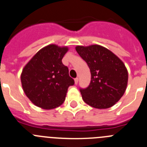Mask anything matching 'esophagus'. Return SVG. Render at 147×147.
I'll list each match as a JSON object with an SVG mask.
<instances>
[{"label": "esophagus", "instance_id": "1", "mask_svg": "<svg viewBox=\"0 0 147 147\" xmlns=\"http://www.w3.org/2000/svg\"><path fill=\"white\" fill-rule=\"evenodd\" d=\"M78 78H75V85H77V84H78Z\"/></svg>", "mask_w": 147, "mask_h": 147}]
</instances>
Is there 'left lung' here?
Segmentation results:
<instances>
[{
  "label": "left lung",
  "mask_w": 147,
  "mask_h": 147,
  "mask_svg": "<svg viewBox=\"0 0 147 147\" xmlns=\"http://www.w3.org/2000/svg\"><path fill=\"white\" fill-rule=\"evenodd\" d=\"M75 49L87 62L91 73L89 86L80 89L84 102L98 109L114 105L127 87L129 75L124 63L100 45L77 46Z\"/></svg>",
  "instance_id": "1"
}]
</instances>
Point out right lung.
Instances as JSON below:
<instances>
[{
  "instance_id": "obj_1",
  "label": "right lung",
  "mask_w": 147,
  "mask_h": 147,
  "mask_svg": "<svg viewBox=\"0 0 147 147\" xmlns=\"http://www.w3.org/2000/svg\"><path fill=\"white\" fill-rule=\"evenodd\" d=\"M67 47L49 45L41 49L24 66L21 75L23 90L35 105L50 110L62 105L67 89L75 82L62 59Z\"/></svg>"
}]
</instances>
